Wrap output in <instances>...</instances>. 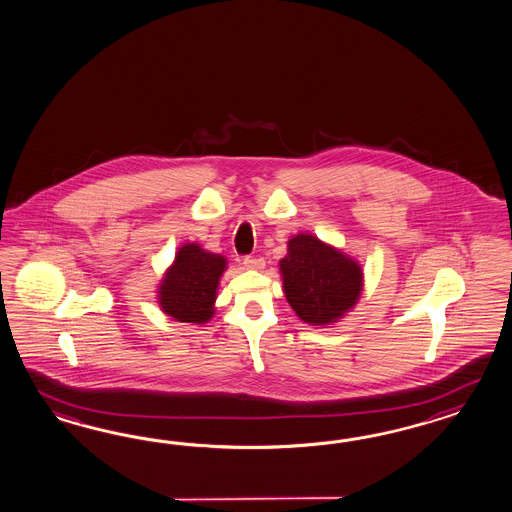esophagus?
Masks as SVG:
<instances>
[{"instance_id":"esophagus-1","label":"esophagus","mask_w":512,"mask_h":512,"mask_svg":"<svg viewBox=\"0 0 512 512\" xmlns=\"http://www.w3.org/2000/svg\"><path fill=\"white\" fill-rule=\"evenodd\" d=\"M264 259H261V257H251V255H248V257H244V266L246 268H249V270H261V268H264Z\"/></svg>"}]
</instances>
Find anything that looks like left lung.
I'll return each instance as SVG.
<instances>
[{"instance_id":"obj_1","label":"left lung","mask_w":512,"mask_h":512,"mask_svg":"<svg viewBox=\"0 0 512 512\" xmlns=\"http://www.w3.org/2000/svg\"><path fill=\"white\" fill-rule=\"evenodd\" d=\"M279 268L287 302L307 324L337 322L360 298V264L315 236L291 238Z\"/></svg>"}]
</instances>
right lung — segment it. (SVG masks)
I'll list each match as a JSON object with an SVG mask.
<instances>
[{
	"label": "right lung",
	"instance_id": "obj_1",
	"mask_svg": "<svg viewBox=\"0 0 512 512\" xmlns=\"http://www.w3.org/2000/svg\"><path fill=\"white\" fill-rule=\"evenodd\" d=\"M223 270L221 255L208 253L197 244L182 246L160 285L162 311L179 322L203 324L210 320Z\"/></svg>",
	"mask_w": 512,
	"mask_h": 512
}]
</instances>
